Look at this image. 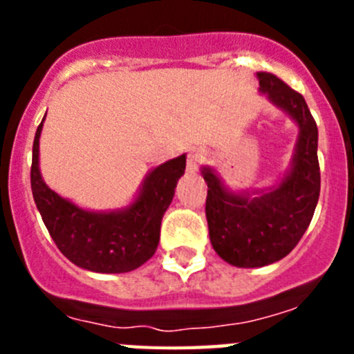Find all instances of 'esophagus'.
<instances>
[{
    "instance_id": "34e87169",
    "label": "esophagus",
    "mask_w": 354,
    "mask_h": 354,
    "mask_svg": "<svg viewBox=\"0 0 354 354\" xmlns=\"http://www.w3.org/2000/svg\"><path fill=\"white\" fill-rule=\"evenodd\" d=\"M207 159V152L202 149H193L189 154H187V168L189 170H196L198 168V165H202V162Z\"/></svg>"
}]
</instances>
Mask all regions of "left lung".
I'll list each match as a JSON object with an SVG mask.
<instances>
[{"instance_id": "left-lung-1", "label": "left lung", "mask_w": 354, "mask_h": 354, "mask_svg": "<svg viewBox=\"0 0 354 354\" xmlns=\"http://www.w3.org/2000/svg\"><path fill=\"white\" fill-rule=\"evenodd\" d=\"M257 77L261 92L298 124L299 136L282 183L255 192L259 196L228 192L211 168L202 170L211 245L237 268H262L289 255L310 225L321 192L317 126L305 99L271 72H257Z\"/></svg>"}]
</instances>
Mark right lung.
I'll use <instances>...</instances> for the list:
<instances>
[{
	"instance_id": "add662e5",
	"label": "right lung",
	"mask_w": 354,
	"mask_h": 354,
	"mask_svg": "<svg viewBox=\"0 0 354 354\" xmlns=\"http://www.w3.org/2000/svg\"><path fill=\"white\" fill-rule=\"evenodd\" d=\"M46 118V117H44ZM37 127L31 159V192L53 241L65 257L95 273H127L145 264L156 253L161 220L186 170V156L170 159L147 175L138 198L122 211L93 212L56 195L39 170Z\"/></svg>"
}]
</instances>
